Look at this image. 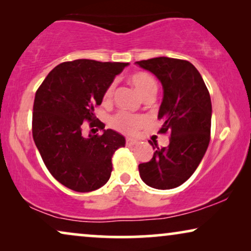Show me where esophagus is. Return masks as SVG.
Masks as SVG:
<instances>
[{"label":"esophagus","instance_id":"34e87169","mask_svg":"<svg viewBox=\"0 0 251 251\" xmlns=\"http://www.w3.org/2000/svg\"><path fill=\"white\" fill-rule=\"evenodd\" d=\"M137 143H138V140L135 139V138H126V145H128V146L136 145Z\"/></svg>","mask_w":251,"mask_h":251}]
</instances>
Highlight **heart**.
<instances>
[{
  "instance_id": "1",
  "label": "heart",
  "mask_w": 251,
  "mask_h": 251,
  "mask_svg": "<svg viewBox=\"0 0 251 251\" xmlns=\"http://www.w3.org/2000/svg\"><path fill=\"white\" fill-rule=\"evenodd\" d=\"M130 82L135 87L136 91L140 95V97H145L151 92H156V82L150 74L144 72H137L130 76ZM113 85L106 89L102 96V101L108 102L112 98ZM144 123V118L140 115L130 114V113L121 112L116 114L112 120V125L120 131L126 133H132L138 130Z\"/></svg>"
}]
</instances>
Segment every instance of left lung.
Returning a JSON list of instances; mask_svg holds the SVG:
<instances>
[{
    "instance_id": "1",
    "label": "left lung",
    "mask_w": 251,
    "mask_h": 251,
    "mask_svg": "<svg viewBox=\"0 0 251 251\" xmlns=\"http://www.w3.org/2000/svg\"><path fill=\"white\" fill-rule=\"evenodd\" d=\"M161 82L163 97L157 118L161 132L170 133V143H155L151 161L138 166L142 180L156 190H170L185 183L203 159L210 140L211 99L203 78L190 61L169 57L136 61Z\"/></svg>"
}]
</instances>
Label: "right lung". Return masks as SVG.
<instances>
[{"label": "right lung", "mask_w": 251, "mask_h": 251, "mask_svg": "<svg viewBox=\"0 0 251 251\" xmlns=\"http://www.w3.org/2000/svg\"><path fill=\"white\" fill-rule=\"evenodd\" d=\"M129 63L76 59L61 63L37 89L33 107V138L50 174L75 192H91L107 183L112 156L126 138L96 121L95 106ZM103 129L84 136L83 122ZM95 130V129H92Z\"/></svg>", "instance_id": "1"}]
</instances>
